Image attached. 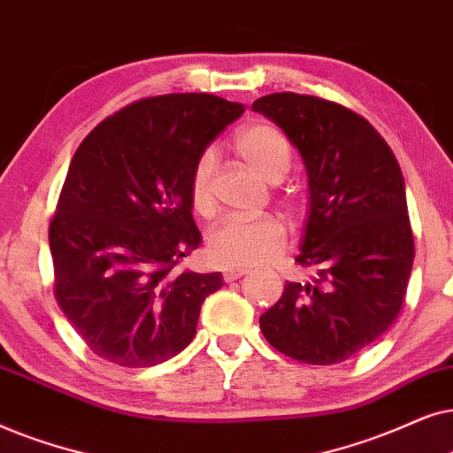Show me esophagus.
<instances>
[{
	"instance_id": "34e87169",
	"label": "esophagus",
	"mask_w": 453,
	"mask_h": 453,
	"mask_svg": "<svg viewBox=\"0 0 453 453\" xmlns=\"http://www.w3.org/2000/svg\"><path fill=\"white\" fill-rule=\"evenodd\" d=\"M246 273H249L246 269H226V271H223V280L230 283L234 280H240V277L246 275Z\"/></svg>"
}]
</instances>
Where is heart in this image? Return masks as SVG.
Returning a JSON list of instances; mask_svg holds the SVG:
<instances>
[{"label": "heart", "instance_id": "heart-1", "mask_svg": "<svg viewBox=\"0 0 453 453\" xmlns=\"http://www.w3.org/2000/svg\"><path fill=\"white\" fill-rule=\"evenodd\" d=\"M238 155L269 182H280L292 165V149L275 126H246L234 141ZM215 155L211 150L198 155L190 172L188 195L192 209L211 215L215 209ZM286 226L273 215L227 217L209 234V257L221 267H258L273 261L286 249Z\"/></svg>", "mask_w": 453, "mask_h": 453}]
</instances>
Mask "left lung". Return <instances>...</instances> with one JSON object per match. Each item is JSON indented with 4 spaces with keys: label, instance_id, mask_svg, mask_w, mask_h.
<instances>
[{
    "label": "left lung",
    "instance_id": "obj_1",
    "mask_svg": "<svg viewBox=\"0 0 453 453\" xmlns=\"http://www.w3.org/2000/svg\"><path fill=\"white\" fill-rule=\"evenodd\" d=\"M252 110L286 132L309 176V217L296 263L258 323L271 346L306 365H335L377 342L400 315L414 261L395 155L363 116L312 95L273 93Z\"/></svg>",
    "mask_w": 453,
    "mask_h": 453
}]
</instances>
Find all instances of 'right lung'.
I'll return each mask as SVG.
<instances>
[{"mask_svg": "<svg viewBox=\"0 0 453 453\" xmlns=\"http://www.w3.org/2000/svg\"><path fill=\"white\" fill-rule=\"evenodd\" d=\"M244 113L207 93L134 101L76 149L50 223L53 294L88 349L142 369L182 352L221 273H176L201 244L188 195L198 155Z\"/></svg>", "mask_w": 453, "mask_h": 453, "instance_id": "right-lung-1", "label": "right lung"}]
</instances>
